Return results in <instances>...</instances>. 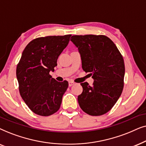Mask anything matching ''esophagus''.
Returning <instances> with one entry per match:
<instances>
[{"instance_id":"obj_1","label":"esophagus","mask_w":146,"mask_h":146,"mask_svg":"<svg viewBox=\"0 0 146 146\" xmlns=\"http://www.w3.org/2000/svg\"><path fill=\"white\" fill-rule=\"evenodd\" d=\"M74 82H73V81H69V87H71V86H72V85H74Z\"/></svg>"}]
</instances>
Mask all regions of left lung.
<instances>
[{"label": "left lung", "mask_w": 146, "mask_h": 146, "mask_svg": "<svg viewBox=\"0 0 146 146\" xmlns=\"http://www.w3.org/2000/svg\"><path fill=\"white\" fill-rule=\"evenodd\" d=\"M71 42L78 48L82 68L90 72L94 82L81 83L83 92L78 96L79 106L90 115L108 112L121 96L123 88L125 65L114 42L105 35H73Z\"/></svg>", "instance_id": "obj_1"}]
</instances>
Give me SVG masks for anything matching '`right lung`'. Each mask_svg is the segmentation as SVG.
Here are the masks:
<instances>
[{
	"mask_svg": "<svg viewBox=\"0 0 146 146\" xmlns=\"http://www.w3.org/2000/svg\"><path fill=\"white\" fill-rule=\"evenodd\" d=\"M71 35L47 36L33 39L23 50L17 67L19 92L35 113L48 116L59 110L69 83L58 82L49 75L67 46Z\"/></svg>",
	"mask_w": 146,
	"mask_h": 146,
	"instance_id": "add662e5",
	"label": "right lung"
}]
</instances>
